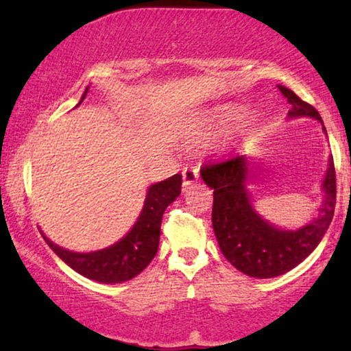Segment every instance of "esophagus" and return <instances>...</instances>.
<instances>
[{
  "instance_id": "esophagus-1",
  "label": "esophagus",
  "mask_w": 351,
  "mask_h": 351,
  "mask_svg": "<svg viewBox=\"0 0 351 351\" xmlns=\"http://www.w3.org/2000/svg\"><path fill=\"white\" fill-rule=\"evenodd\" d=\"M199 178V171L198 168L195 167H184L183 168V186L188 188L191 184H195Z\"/></svg>"
}]
</instances>
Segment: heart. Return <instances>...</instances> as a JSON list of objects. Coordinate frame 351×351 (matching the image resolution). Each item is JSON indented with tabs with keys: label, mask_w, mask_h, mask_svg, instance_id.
Segmentation results:
<instances>
[{
	"label": "heart",
	"mask_w": 351,
	"mask_h": 351,
	"mask_svg": "<svg viewBox=\"0 0 351 351\" xmlns=\"http://www.w3.org/2000/svg\"><path fill=\"white\" fill-rule=\"evenodd\" d=\"M237 122H239V119L236 115L228 114V112H221V114L213 115L204 123L203 130H201V138L206 140V142H215V140L228 136L231 132L236 130Z\"/></svg>",
	"instance_id": "1"
}]
</instances>
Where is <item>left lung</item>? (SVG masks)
<instances>
[{"label": "left lung", "mask_w": 351, "mask_h": 351, "mask_svg": "<svg viewBox=\"0 0 351 351\" xmlns=\"http://www.w3.org/2000/svg\"><path fill=\"white\" fill-rule=\"evenodd\" d=\"M292 108L289 117H322L310 104L304 102L291 88L279 86ZM324 125V123H322ZM324 132L327 134V130ZM251 162L245 155H237L219 163L203 165L201 178L213 188V229L221 252L237 271L257 279L282 276L299 265L317 247L332 223L337 201V178L333 158L322 189L325 193L320 215L312 223L295 231H285L263 219L252 208L245 189Z\"/></svg>", "instance_id": "left-lung-1"}]
</instances>
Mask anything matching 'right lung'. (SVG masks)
Segmentation results:
<instances>
[{
    "instance_id": "right-lung-1",
    "label": "right lung",
    "mask_w": 351,
    "mask_h": 351,
    "mask_svg": "<svg viewBox=\"0 0 351 351\" xmlns=\"http://www.w3.org/2000/svg\"><path fill=\"white\" fill-rule=\"evenodd\" d=\"M87 88L82 100L86 99ZM80 100V102H82ZM181 193V175H173L168 180L152 184L148 188L147 198L138 219L128 234L122 237L119 243L110 247L95 252H72L59 247L52 241L46 239L49 247L69 267L79 272L87 279L102 282V284H119L134 279L152 263L158 251L160 228L162 217L168 204L180 196Z\"/></svg>"
}]
</instances>
